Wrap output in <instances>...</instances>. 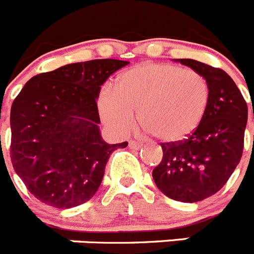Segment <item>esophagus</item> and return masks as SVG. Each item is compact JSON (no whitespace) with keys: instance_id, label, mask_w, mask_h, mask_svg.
Masks as SVG:
<instances>
[{"instance_id":"obj_1","label":"esophagus","mask_w":254,"mask_h":254,"mask_svg":"<svg viewBox=\"0 0 254 254\" xmlns=\"http://www.w3.org/2000/svg\"><path fill=\"white\" fill-rule=\"evenodd\" d=\"M128 146H129V149H132V150H140L141 147H142V145H141L140 142H137V141L129 140Z\"/></svg>"}]
</instances>
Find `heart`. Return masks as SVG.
Returning a JSON list of instances; mask_svg holds the SVG:
<instances>
[{"label": "heart", "mask_w": 254, "mask_h": 254, "mask_svg": "<svg viewBox=\"0 0 254 254\" xmlns=\"http://www.w3.org/2000/svg\"><path fill=\"white\" fill-rule=\"evenodd\" d=\"M210 86L196 71L177 64H143L127 69L116 87L108 86L98 102L100 118L117 133H126L134 112L143 128L163 142H178L202 122Z\"/></svg>", "instance_id": "heart-1"}]
</instances>
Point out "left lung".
Returning a JSON list of instances; mask_svg holds the SVG:
<instances>
[{
  "label": "left lung",
  "mask_w": 254,
  "mask_h": 254,
  "mask_svg": "<svg viewBox=\"0 0 254 254\" xmlns=\"http://www.w3.org/2000/svg\"><path fill=\"white\" fill-rule=\"evenodd\" d=\"M174 61L206 78L210 102L202 122L187 140L163 143V160L152 178L167 197L193 203L221 190L241 161L248 107L225 71L190 58Z\"/></svg>",
  "instance_id": "8db88e82"
}]
</instances>
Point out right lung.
I'll use <instances>...</instances> for the list:
<instances>
[{
	"label": "right lung",
	"instance_id": "add662e5",
	"mask_svg": "<svg viewBox=\"0 0 254 254\" xmlns=\"http://www.w3.org/2000/svg\"><path fill=\"white\" fill-rule=\"evenodd\" d=\"M129 62L93 60L31 77L11 107V161L35 198L57 208L85 203L99 188L112 152L100 133L102 85Z\"/></svg>",
	"mask_w": 254,
	"mask_h": 254
}]
</instances>
